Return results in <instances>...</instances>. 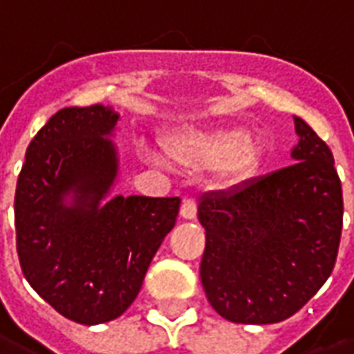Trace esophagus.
Here are the masks:
<instances>
[{
	"mask_svg": "<svg viewBox=\"0 0 354 354\" xmlns=\"http://www.w3.org/2000/svg\"><path fill=\"white\" fill-rule=\"evenodd\" d=\"M180 215H182L183 219H195L196 217V198H193V196L183 198L182 207H180Z\"/></svg>",
	"mask_w": 354,
	"mask_h": 354,
	"instance_id": "34e87169",
	"label": "esophagus"
}]
</instances>
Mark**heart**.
Here are the masks:
<instances>
[{"label":"heart","instance_id":"1","mask_svg":"<svg viewBox=\"0 0 354 354\" xmlns=\"http://www.w3.org/2000/svg\"><path fill=\"white\" fill-rule=\"evenodd\" d=\"M167 156L187 171L213 167L225 183H237L256 165L258 148L249 133L232 129H180L165 139Z\"/></svg>","mask_w":354,"mask_h":354}]
</instances>
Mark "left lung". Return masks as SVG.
<instances>
[{
    "instance_id": "1",
    "label": "left lung",
    "mask_w": 354,
    "mask_h": 354,
    "mask_svg": "<svg viewBox=\"0 0 354 354\" xmlns=\"http://www.w3.org/2000/svg\"><path fill=\"white\" fill-rule=\"evenodd\" d=\"M295 163L198 204L206 230L201 280L213 310L243 325L279 323L299 312L330 277L344 198L327 142L303 118Z\"/></svg>"
}]
</instances>
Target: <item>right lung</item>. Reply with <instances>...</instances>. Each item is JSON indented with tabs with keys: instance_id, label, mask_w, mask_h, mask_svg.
I'll return each instance as SVG.
<instances>
[{
	"instance_id": "1",
	"label": "right lung",
	"mask_w": 354,
	"mask_h": 354,
	"mask_svg": "<svg viewBox=\"0 0 354 354\" xmlns=\"http://www.w3.org/2000/svg\"><path fill=\"white\" fill-rule=\"evenodd\" d=\"M117 122L118 113L100 104L57 111L29 142L16 183L24 277L81 325L128 310L180 212L178 196L118 195L100 204L118 174L117 148L107 139Z\"/></svg>"
}]
</instances>
